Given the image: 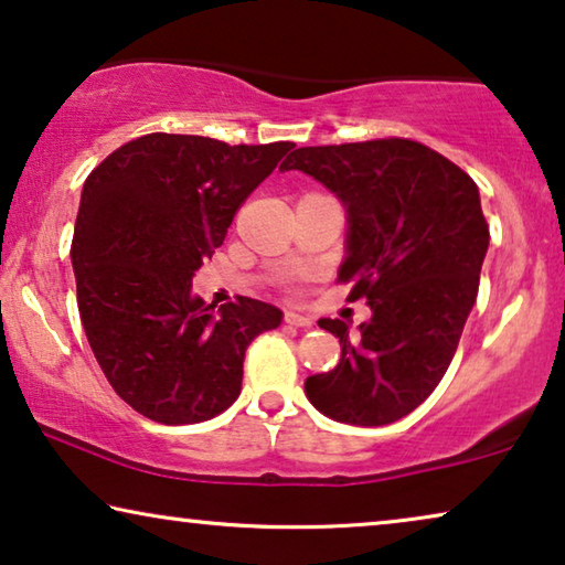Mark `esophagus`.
<instances>
[{"mask_svg": "<svg viewBox=\"0 0 565 565\" xmlns=\"http://www.w3.org/2000/svg\"><path fill=\"white\" fill-rule=\"evenodd\" d=\"M285 323H290V327H298V329H308L313 321L300 311H285Z\"/></svg>", "mask_w": 565, "mask_h": 565, "instance_id": "esophagus-1", "label": "esophagus"}]
</instances>
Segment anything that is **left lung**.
<instances>
[{
  "instance_id": "left-lung-1",
  "label": "left lung",
  "mask_w": 565,
  "mask_h": 565,
  "mask_svg": "<svg viewBox=\"0 0 565 565\" xmlns=\"http://www.w3.org/2000/svg\"><path fill=\"white\" fill-rule=\"evenodd\" d=\"M280 169H300L347 207V300L365 298L358 334L339 319L342 360L311 375L306 396L329 419L383 427L412 414L450 367L478 296L489 223L470 177L429 146L375 138L303 146Z\"/></svg>"
}]
</instances>
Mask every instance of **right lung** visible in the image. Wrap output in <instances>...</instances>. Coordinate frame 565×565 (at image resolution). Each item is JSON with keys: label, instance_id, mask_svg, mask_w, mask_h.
<instances>
[{"label": "right lung", "instance_id": "1", "mask_svg": "<svg viewBox=\"0 0 565 565\" xmlns=\"http://www.w3.org/2000/svg\"><path fill=\"white\" fill-rule=\"evenodd\" d=\"M292 146L149 134L84 182L76 303L107 383L146 419L177 427L226 412L242 393L246 347L280 327V308L254 298L215 311L192 292V275Z\"/></svg>", "mask_w": 565, "mask_h": 565}]
</instances>
